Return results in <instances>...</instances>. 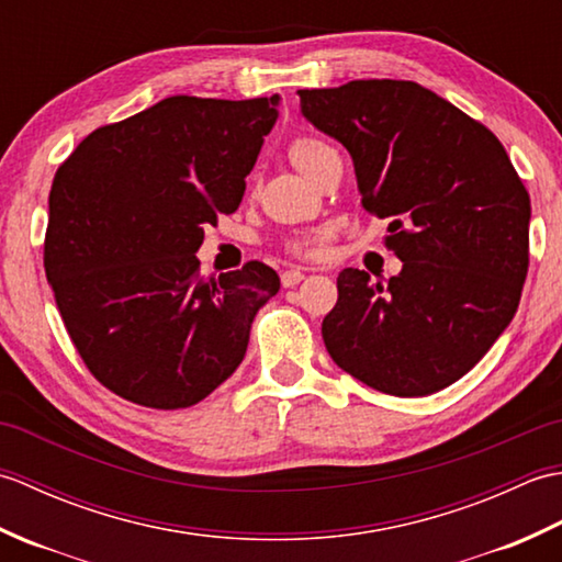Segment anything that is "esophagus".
<instances>
[{"label":"esophagus","mask_w":562,"mask_h":562,"mask_svg":"<svg viewBox=\"0 0 562 562\" xmlns=\"http://www.w3.org/2000/svg\"><path fill=\"white\" fill-rule=\"evenodd\" d=\"M304 280L302 270H284L282 272V288H296Z\"/></svg>","instance_id":"1"}]
</instances>
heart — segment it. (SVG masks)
I'll list each match as a JSON object with an SVG mask.
<instances>
[{
    "instance_id": "obj_1",
    "label": "heart",
    "mask_w": 562,
    "mask_h": 562,
    "mask_svg": "<svg viewBox=\"0 0 562 562\" xmlns=\"http://www.w3.org/2000/svg\"><path fill=\"white\" fill-rule=\"evenodd\" d=\"M288 151L296 169H300L306 178H314L321 166H324L330 157H336L333 147H328L324 139L312 137V135H296L290 142ZM328 238H330L328 229L306 232L300 236H292L288 241V250H292L294 256H302V258H318L326 254Z\"/></svg>"
}]
</instances>
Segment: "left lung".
<instances>
[{
	"mask_svg": "<svg viewBox=\"0 0 562 562\" xmlns=\"http://www.w3.org/2000/svg\"><path fill=\"white\" fill-rule=\"evenodd\" d=\"M302 113L352 154L362 207L389 220L403 270L345 268L324 318L345 372L391 396H427L493 348L529 270L531 200L491 130L405 79L302 89Z\"/></svg>",
	"mask_w": 562,
	"mask_h": 562,
	"instance_id": "8db88e82",
	"label": "left lung"
}]
</instances>
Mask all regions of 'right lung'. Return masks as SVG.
<instances>
[{
  "instance_id": "right-lung-1",
  "label": "right lung",
  "mask_w": 562,
  "mask_h": 562,
  "mask_svg": "<svg viewBox=\"0 0 562 562\" xmlns=\"http://www.w3.org/2000/svg\"><path fill=\"white\" fill-rule=\"evenodd\" d=\"M278 97H169L93 130L59 164L45 274L79 357L115 396L190 408L241 364L280 278L260 260L202 278L207 224L238 210Z\"/></svg>"
}]
</instances>
